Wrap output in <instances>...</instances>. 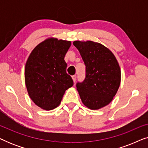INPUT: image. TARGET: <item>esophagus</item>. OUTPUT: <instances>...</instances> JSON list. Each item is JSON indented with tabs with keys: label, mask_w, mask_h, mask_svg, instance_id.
Wrapping results in <instances>:
<instances>
[{
	"label": "esophagus",
	"mask_w": 148,
	"mask_h": 148,
	"mask_svg": "<svg viewBox=\"0 0 148 148\" xmlns=\"http://www.w3.org/2000/svg\"><path fill=\"white\" fill-rule=\"evenodd\" d=\"M72 79H73V82H76V79H77V76L75 75H73V76H72Z\"/></svg>",
	"instance_id": "obj_1"
}]
</instances>
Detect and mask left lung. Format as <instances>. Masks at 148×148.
Returning <instances> with one entry per match:
<instances>
[{"label":"left lung","instance_id":"1","mask_svg":"<svg viewBox=\"0 0 148 148\" xmlns=\"http://www.w3.org/2000/svg\"><path fill=\"white\" fill-rule=\"evenodd\" d=\"M86 65V77L76 84L85 106L97 110L112 100L121 83V69L110 50L92 41H75Z\"/></svg>","mask_w":148,"mask_h":148}]
</instances>
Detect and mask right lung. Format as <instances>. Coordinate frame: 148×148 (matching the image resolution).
<instances>
[{
	"mask_svg": "<svg viewBox=\"0 0 148 148\" xmlns=\"http://www.w3.org/2000/svg\"><path fill=\"white\" fill-rule=\"evenodd\" d=\"M70 41L50 38L38 44L25 64V81L29 96L40 108L52 110L60 104L73 80L66 73L64 56Z\"/></svg>",
	"mask_w": 148,
	"mask_h": 148,
	"instance_id": "obj_1",
	"label": "right lung"
}]
</instances>
